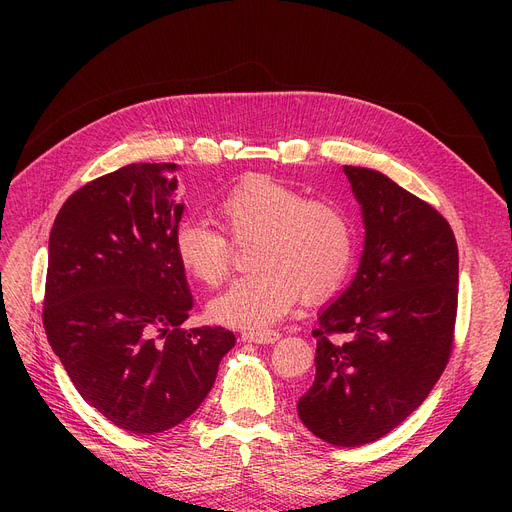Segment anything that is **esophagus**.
Returning <instances> with one entry per match:
<instances>
[{"instance_id": "1", "label": "esophagus", "mask_w": 512, "mask_h": 512, "mask_svg": "<svg viewBox=\"0 0 512 512\" xmlns=\"http://www.w3.org/2000/svg\"><path fill=\"white\" fill-rule=\"evenodd\" d=\"M280 338L278 330H245L242 332V340L255 342V344H270Z\"/></svg>"}]
</instances>
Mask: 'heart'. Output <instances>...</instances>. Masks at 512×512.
I'll use <instances>...</instances> for the list:
<instances>
[{"mask_svg": "<svg viewBox=\"0 0 512 512\" xmlns=\"http://www.w3.org/2000/svg\"><path fill=\"white\" fill-rule=\"evenodd\" d=\"M215 211L234 242L255 240L249 263L257 267L209 303L218 324L267 326L303 297L309 303L334 297L351 272L355 228L334 201L309 199L272 176H249L222 195ZM225 235L207 222H184L174 234L182 270L205 286L222 284L234 259Z\"/></svg>", "mask_w": 512, "mask_h": 512, "instance_id": "b5f03b06", "label": "heart"}]
</instances>
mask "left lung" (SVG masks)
Listing matches in <instances>:
<instances>
[{
  "label": "left lung",
  "mask_w": 512,
  "mask_h": 512,
  "mask_svg": "<svg viewBox=\"0 0 512 512\" xmlns=\"http://www.w3.org/2000/svg\"><path fill=\"white\" fill-rule=\"evenodd\" d=\"M363 207L359 272L319 313L315 382L299 400L309 432L334 446L390 434L448 365L459 307V247L444 215L388 176L344 166Z\"/></svg>",
  "instance_id": "8db88e82"
}]
</instances>
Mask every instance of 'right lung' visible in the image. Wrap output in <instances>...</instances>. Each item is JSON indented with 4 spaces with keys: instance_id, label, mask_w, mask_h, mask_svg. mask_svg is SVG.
Here are the masks:
<instances>
[{
    "instance_id": "add662e5",
    "label": "right lung",
    "mask_w": 512,
    "mask_h": 512,
    "mask_svg": "<svg viewBox=\"0 0 512 512\" xmlns=\"http://www.w3.org/2000/svg\"><path fill=\"white\" fill-rule=\"evenodd\" d=\"M174 164H130L74 191L53 222L43 299L47 340L78 394L130 434L191 417L236 338L184 330L193 307L174 234Z\"/></svg>"
}]
</instances>
